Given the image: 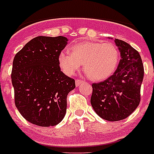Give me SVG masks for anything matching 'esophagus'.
Segmentation results:
<instances>
[{"label": "esophagus", "mask_w": 154, "mask_h": 154, "mask_svg": "<svg viewBox=\"0 0 154 154\" xmlns=\"http://www.w3.org/2000/svg\"><path fill=\"white\" fill-rule=\"evenodd\" d=\"M82 82H83V81H81V80H79V79H77L76 80V81H75V83H76V86H77V87H78V86H79L82 83Z\"/></svg>", "instance_id": "1"}]
</instances>
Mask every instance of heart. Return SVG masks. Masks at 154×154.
Instances as JSON below:
<instances>
[{
    "instance_id": "heart-1",
    "label": "heart",
    "mask_w": 154,
    "mask_h": 154,
    "mask_svg": "<svg viewBox=\"0 0 154 154\" xmlns=\"http://www.w3.org/2000/svg\"><path fill=\"white\" fill-rule=\"evenodd\" d=\"M119 62V51L112 42H81L71 47V53L62 51L58 55V65L66 74H74L83 64L88 77L97 81L111 77Z\"/></svg>"
}]
</instances>
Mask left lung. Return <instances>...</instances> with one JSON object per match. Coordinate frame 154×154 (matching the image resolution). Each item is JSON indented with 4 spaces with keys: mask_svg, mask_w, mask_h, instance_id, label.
<instances>
[{
    "mask_svg": "<svg viewBox=\"0 0 154 154\" xmlns=\"http://www.w3.org/2000/svg\"><path fill=\"white\" fill-rule=\"evenodd\" d=\"M121 59L116 72L104 81L92 84L91 104L100 118L122 120L140 103L144 67L139 53L127 42L115 39Z\"/></svg>",
    "mask_w": 154,
    "mask_h": 154,
    "instance_id": "8db88e82",
    "label": "left lung"
}]
</instances>
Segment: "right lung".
I'll use <instances>...</instances> for the list:
<instances>
[{
    "label": "right lung",
    "mask_w": 154,
    "mask_h": 154,
    "mask_svg": "<svg viewBox=\"0 0 154 154\" xmlns=\"http://www.w3.org/2000/svg\"><path fill=\"white\" fill-rule=\"evenodd\" d=\"M64 36H38L16 54L12 83L16 107L32 124L51 127L65 117L67 95L75 81L62 73L58 55L67 45Z\"/></svg>",
    "instance_id": "obj_1"
}]
</instances>
